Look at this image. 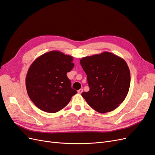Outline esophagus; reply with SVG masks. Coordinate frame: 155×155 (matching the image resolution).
<instances>
[{
    "instance_id": "34e87169",
    "label": "esophagus",
    "mask_w": 155,
    "mask_h": 155,
    "mask_svg": "<svg viewBox=\"0 0 155 155\" xmlns=\"http://www.w3.org/2000/svg\"><path fill=\"white\" fill-rule=\"evenodd\" d=\"M83 89H82V88H80V89H79V90L78 91V92L79 94H81V93L83 92Z\"/></svg>"
}]
</instances>
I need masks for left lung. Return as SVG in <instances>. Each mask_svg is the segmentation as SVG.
I'll use <instances>...</instances> for the list:
<instances>
[{"instance_id": "8db88e82", "label": "left lung", "mask_w": 155, "mask_h": 155, "mask_svg": "<svg viewBox=\"0 0 155 155\" xmlns=\"http://www.w3.org/2000/svg\"><path fill=\"white\" fill-rule=\"evenodd\" d=\"M90 90L81 94L96 111L105 113L114 110L127 95L130 74L125 60L108 51L87 56L80 60Z\"/></svg>"}]
</instances>
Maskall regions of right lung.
Segmentation results:
<instances>
[{"instance_id": "add662e5", "label": "right lung", "mask_w": 155, "mask_h": 155, "mask_svg": "<svg viewBox=\"0 0 155 155\" xmlns=\"http://www.w3.org/2000/svg\"><path fill=\"white\" fill-rule=\"evenodd\" d=\"M72 61L71 55L50 51L32 63L26 74V87L30 100L39 109L58 112L77 94L67 76L74 66Z\"/></svg>"}]
</instances>
